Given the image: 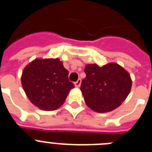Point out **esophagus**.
Returning <instances> with one entry per match:
<instances>
[{
  "instance_id": "1",
  "label": "esophagus",
  "mask_w": 152,
  "mask_h": 152,
  "mask_svg": "<svg viewBox=\"0 0 152 152\" xmlns=\"http://www.w3.org/2000/svg\"><path fill=\"white\" fill-rule=\"evenodd\" d=\"M80 84H81V80H80V79H78L77 81H75V87H77V88H78V87H80Z\"/></svg>"
}]
</instances>
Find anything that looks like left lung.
<instances>
[{
	"label": "left lung",
	"instance_id": "8db88e82",
	"mask_svg": "<svg viewBox=\"0 0 152 152\" xmlns=\"http://www.w3.org/2000/svg\"><path fill=\"white\" fill-rule=\"evenodd\" d=\"M86 77L80 90L88 107L97 113L112 111L121 105L129 94L132 80L128 72L116 63L100 67L87 64Z\"/></svg>",
	"mask_w": 152,
	"mask_h": 152
}]
</instances>
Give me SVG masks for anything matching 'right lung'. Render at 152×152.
I'll return each mask as SVG.
<instances>
[{
    "mask_svg": "<svg viewBox=\"0 0 152 152\" xmlns=\"http://www.w3.org/2000/svg\"><path fill=\"white\" fill-rule=\"evenodd\" d=\"M21 83L31 103L46 111L61 107L75 88L58 58L35 59L23 69Z\"/></svg>",
    "mask_w": 152,
    "mask_h": 152,
    "instance_id": "right-lung-1",
    "label": "right lung"
}]
</instances>
